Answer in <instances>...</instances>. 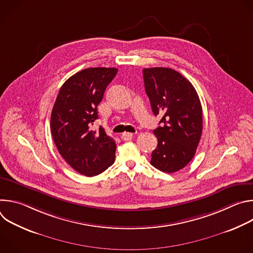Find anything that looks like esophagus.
Wrapping results in <instances>:
<instances>
[{"label": "esophagus", "instance_id": "esophagus-1", "mask_svg": "<svg viewBox=\"0 0 253 253\" xmlns=\"http://www.w3.org/2000/svg\"><path fill=\"white\" fill-rule=\"evenodd\" d=\"M121 138L124 140V141H129L133 138V134L132 133H128V132H124L122 135H121Z\"/></svg>", "mask_w": 253, "mask_h": 253}]
</instances>
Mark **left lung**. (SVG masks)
<instances>
[{"label":"left lung","instance_id":"1","mask_svg":"<svg viewBox=\"0 0 253 253\" xmlns=\"http://www.w3.org/2000/svg\"><path fill=\"white\" fill-rule=\"evenodd\" d=\"M144 86L155 116L161 115L153 133L158 139L151 165L173 173L194 157L202 133V107L193 85L179 72L163 67L143 70Z\"/></svg>","mask_w":253,"mask_h":253}]
</instances>
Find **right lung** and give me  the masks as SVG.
Segmentation results:
<instances>
[{"mask_svg": "<svg viewBox=\"0 0 253 253\" xmlns=\"http://www.w3.org/2000/svg\"><path fill=\"white\" fill-rule=\"evenodd\" d=\"M116 68H88L71 76L61 87L51 114V133L66 162L85 176H95L115 160L116 143L102 127L93 130L97 107Z\"/></svg>", "mask_w": 253, "mask_h": 253, "instance_id": "right-lung-1", "label": "right lung"}]
</instances>
